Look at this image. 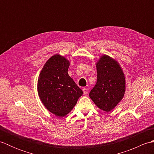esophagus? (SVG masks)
<instances>
[{
    "mask_svg": "<svg viewBox=\"0 0 154 154\" xmlns=\"http://www.w3.org/2000/svg\"><path fill=\"white\" fill-rule=\"evenodd\" d=\"M83 94H87L88 93V90L87 88H83Z\"/></svg>",
    "mask_w": 154,
    "mask_h": 154,
    "instance_id": "obj_1",
    "label": "esophagus"
}]
</instances>
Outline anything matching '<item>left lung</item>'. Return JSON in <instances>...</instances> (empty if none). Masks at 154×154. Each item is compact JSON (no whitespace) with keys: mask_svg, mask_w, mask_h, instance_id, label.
I'll use <instances>...</instances> for the list:
<instances>
[{"mask_svg":"<svg viewBox=\"0 0 154 154\" xmlns=\"http://www.w3.org/2000/svg\"><path fill=\"white\" fill-rule=\"evenodd\" d=\"M96 67L97 81L89 97L100 109L109 112L123 99L125 77L119 63L107 55L100 57Z\"/></svg>","mask_w":154,"mask_h":154,"instance_id":"obj_1","label":"left lung"}]
</instances>
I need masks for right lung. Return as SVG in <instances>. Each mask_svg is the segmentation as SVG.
Returning a JSON list of instances; mask_svg holds the SVG:
<instances>
[{
    "mask_svg": "<svg viewBox=\"0 0 154 154\" xmlns=\"http://www.w3.org/2000/svg\"><path fill=\"white\" fill-rule=\"evenodd\" d=\"M70 62L55 54L46 61L39 75L38 93L45 107L52 114L63 117L69 113L83 91L68 75Z\"/></svg>",
    "mask_w": 154,
    "mask_h": 154,
    "instance_id": "right-lung-1",
    "label": "right lung"
}]
</instances>
